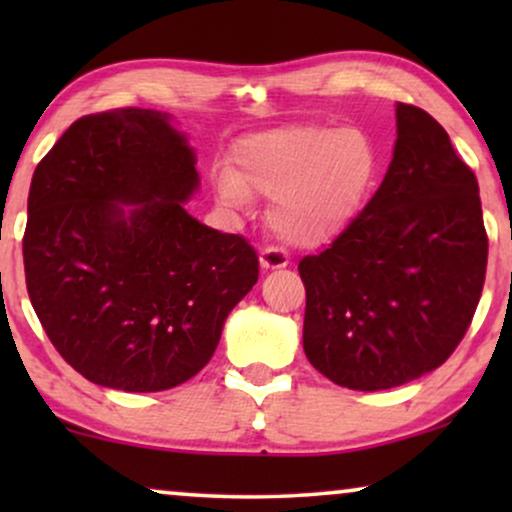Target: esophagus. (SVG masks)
I'll return each instance as SVG.
<instances>
[{"instance_id": "obj_1", "label": "esophagus", "mask_w": 512, "mask_h": 512, "mask_svg": "<svg viewBox=\"0 0 512 512\" xmlns=\"http://www.w3.org/2000/svg\"><path fill=\"white\" fill-rule=\"evenodd\" d=\"M258 263H261V268L265 272L279 270V268H286V265H289V256H286L282 249L268 247V249H263L261 254H258Z\"/></svg>"}]
</instances>
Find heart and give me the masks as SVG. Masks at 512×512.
Instances as JSON below:
<instances>
[{
	"label": "heart",
	"mask_w": 512,
	"mask_h": 512,
	"mask_svg": "<svg viewBox=\"0 0 512 512\" xmlns=\"http://www.w3.org/2000/svg\"><path fill=\"white\" fill-rule=\"evenodd\" d=\"M233 170L214 177L228 207L270 198L268 226L293 247H319L347 228L377 174V146L356 125H291L256 132L233 149Z\"/></svg>",
	"instance_id": "obj_1"
}]
</instances>
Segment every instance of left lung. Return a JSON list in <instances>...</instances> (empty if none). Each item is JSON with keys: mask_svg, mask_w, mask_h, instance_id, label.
Instances as JSON below:
<instances>
[{"mask_svg": "<svg viewBox=\"0 0 512 512\" xmlns=\"http://www.w3.org/2000/svg\"><path fill=\"white\" fill-rule=\"evenodd\" d=\"M478 179L436 118L396 104L394 158L363 212L298 265L307 361L340 387H401L443 366L478 307Z\"/></svg>", "mask_w": 512, "mask_h": 512, "instance_id": "obj_1", "label": "left lung"}]
</instances>
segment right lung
<instances>
[{
	"label": "right lung",
	"mask_w": 512,
	"mask_h": 512,
	"mask_svg": "<svg viewBox=\"0 0 512 512\" xmlns=\"http://www.w3.org/2000/svg\"><path fill=\"white\" fill-rule=\"evenodd\" d=\"M195 163L170 114L130 107L79 118L34 170L27 293L62 359L100 387L191 380L256 284L254 247L186 212Z\"/></svg>",
	"instance_id": "add662e5"
}]
</instances>
